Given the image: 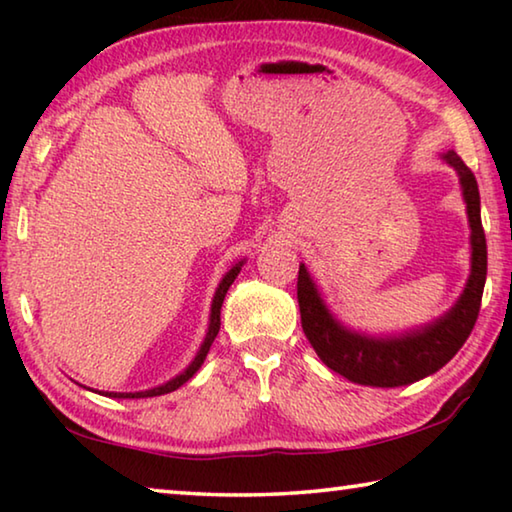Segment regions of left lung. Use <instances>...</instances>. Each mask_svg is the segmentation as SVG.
Returning <instances> with one entry per match:
<instances>
[{"label": "left lung", "mask_w": 512, "mask_h": 512, "mask_svg": "<svg viewBox=\"0 0 512 512\" xmlns=\"http://www.w3.org/2000/svg\"><path fill=\"white\" fill-rule=\"evenodd\" d=\"M443 158L461 176L472 228V275L461 300L443 318L420 332L402 336V339H368V336L348 332L329 316L305 264H300L298 305L302 332L325 366L354 384L393 388L413 384V381L431 375L463 348L467 336L472 334L476 318H479L485 273H488V246H485L481 223L479 185H476L474 173L458 158V153L449 151Z\"/></svg>", "instance_id": "1"}]
</instances>
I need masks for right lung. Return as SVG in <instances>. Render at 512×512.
Masks as SVG:
<instances>
[{
	"mask_svg": "<svg viewBox=\"0 0 512 512\" xmlns=\"http://www.w3.org/2000/svg\"><path fill=\"white\" fill-rule=\"evenodd\" d=\"M241 264L244 262H239L237 266H232L230 268V273L223 277L221 280V284H219V289H216V296H214V302H212V316H210V329H207V336H205V341H203V345H201V350H198V354H196V359L192 361V366H189L183 375H178L176 379H171V381H167V384H162V386H158V388H151V391H142V393H106L108 397H155V395H164V393H171V391H176V388H180L185 384V381L194 375V372L203 366V361H205V357H207V352H210V345L214 343V339H216V334H219V327H221V305H223V298H225V293H228V289H230V284L235 282V277L239 275V271H241Z\"/></svg>",
	"mask_w": 512,
	"mask_h": 512,
	"instance_id": "1",
	"label": "right lung"
}]
</instances>
